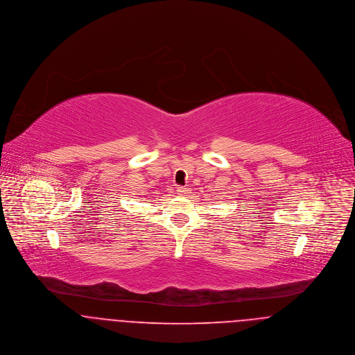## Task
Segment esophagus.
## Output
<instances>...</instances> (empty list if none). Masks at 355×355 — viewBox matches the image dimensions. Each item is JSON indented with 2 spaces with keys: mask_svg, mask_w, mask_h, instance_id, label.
<instances>
[{
  "mask_svg": "<svg viewBox=\"0 0 355 355\" xmlns=\"http://www.w3.org/2000/svg\"><path fill=\"white\" fill-rule=\"evenodd\" d=\"M189 191H190V190H189L187 187H178V189H176V194H178V196H180V197L187 196V194H189Z\"/></svg>",
  "mask_w": 355,
  "mask_h": 355,
  "instance_id": "esophagus-1",
  "label": "esophagus"
}]
</instances>
